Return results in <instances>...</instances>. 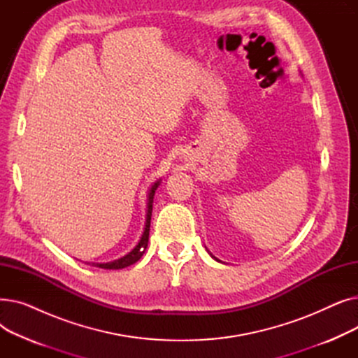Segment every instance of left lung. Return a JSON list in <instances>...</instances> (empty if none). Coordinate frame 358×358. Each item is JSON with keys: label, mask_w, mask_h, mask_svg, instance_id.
Segmentation results:
<instances>
[{"label": "left lung", "mask_w": 358, "mask_h": 358, "mask_svg": "<svg viewBox=\"0 0 358 358\" xmlns=\"http://www.w3.org/2000/svg\"><path fill=\"white\" fill-rule=\"evenodd\" d=\"M210 255H212V254H210Z\"/></svg>", "instance_id": "obj_1"}]
</instances>
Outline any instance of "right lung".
Here are the masks:
<instances>
[{"label": "right lung", "instance_id": "obj_1", "mask_svg": "<svg viewBox=\"0 0 358 358\" xmlns=\"http://www.w3.org/2000/svg\"><path fill=\"white\" fill-rule=\"evenodd\" d=\"M159 181H157L152 189L149 190V199H148V212H146V222H145V231L142 234V238L139 241L138 245L131 250L127 255L116 259V261H111V262H106V264H94L92 266H97L100 268H106V270H119V268H124L129 267L131 264H135L136 261L141 259V257L143 255L146 247H148V239H149V228H150V216H152V203H154V196H155V190L158 189Z\"/></svg>", "mask_w": 358, "mask_h": 358}]
</instances>
